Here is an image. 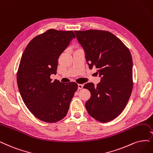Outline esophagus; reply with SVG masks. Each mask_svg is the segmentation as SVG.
Wrapping results in <instances>:
<instances>
[{
	"mask_svg": "<svg viewBox=\"0 0 153 153\" xmlns=\"http://www.w3.org/2000/svg\"><path fill=\"white\" fill-rule=\"evenodd\" d=\"M82 88H83V84H78V89H82Z\"/></svg>",
	"mask_w": 153,
	"mask_h": 153,
	"instance_id": "obj_1",
	"label": "esophagus"
}]
</instances>
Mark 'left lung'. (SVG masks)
Returning <instances> with one entry per match:
<instances>
[{
  "instance_id": "8db88e82",
  "label": "left lung",
  "mask_w": 153,
  "mask_h": 153,
  "mask_svg": "<svg viewBox=\"0 0 153 153\" xmlns=\"http://www.w3.org/2000/svg\"><path fill=\"white\" fill-rule=\"evenodd\" d=\"M85 52L89 68L101 77L97 86L92 82L84 88L91 93L85 104L88 114L97 120L108 122L126 106L133 88L132 59L128 48L114 34L106 31H75Z\"/></svg>"
}]
</instances>
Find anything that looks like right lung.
I'll list each match as a JSON object with an SVG mask.
<instances>
[{
	"label": "right lung",
	"instance_id": "right-lung-1",
	"mask_svg": "<svg viewBox=\"0 0 153 153\" xmlns=\"http://www.w3.org/2000/svg\"><path fill=\"white\" fill-rule=\"evenodd\" d=\"M76 38L72 31L50 29L32 39L22 55L17 83L25 104L39 120L54 123L64 118L78 86L52 81L61 53Z\"/></svg>",
	"mask_w": 153,
	"mask_h": 153
}]
</instances>
